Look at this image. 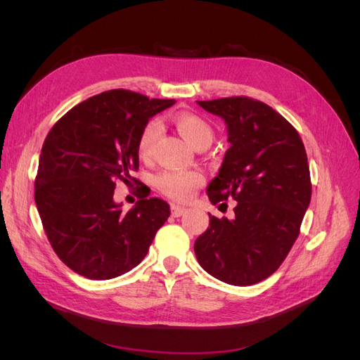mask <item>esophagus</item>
<instances>
[{
	"instance_id": "1",
	"label": "esophagus",
	"mask_w": 360,
	"mask_h": 360,
	"mask_svg": "<svg viewBox=\"0 0 360 360\" xmlns=\"http://www.w3.org/2000/svg\"><path fill=\"white\" fill-rule=\"evenodd\" d=\"M171 214L174 216V217H179V216H181L184 212H186V209H184V207H181V205H177V204H171Z\"/></svg>"
}]
</instances>
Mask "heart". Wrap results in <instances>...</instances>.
I'll list each match as a JSON object with an SVG mask.
<instances>
[{"label": "heart", "instance_id": "1", "mask_svg": "<svg viewBox=\"0 0 360 360\" xmlns=\"http://www.w3.org/2000/svg\"><path fill=\"white\" fill-rule=\"evenodd\" d=\"M174 123L179 132L188 139L193 147H209L214 136L212 124L201 115L192 112H180L174 117ZM162 126L158 120H150L143 127L136 141V151L141 159H150L155 153V147L160 135ZM158 189L165 197L176 201H186L202 186L204 177L197 169L163 171L155 180Z\"/></svg>", "mask_w": 360, "mask_h": 360}]
</instances>
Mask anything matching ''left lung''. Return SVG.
I'll return each mask as SVG.
<instances>
[{"label": "left lung", "mask_w": 360, "mask_h": 360, "mask_svg": "<svg viewBox=\"0 0 360 360\" xmlns=\"http://www.w3.org/2000/svg\"><path fill=\"white\" fill-rule=\"evenodd\" d=\"M225 120L231 147L207 188L212 204L237 201L236 217L212 216L195 240L200 266L231 285H252L284 263L311 201L307 151L292 124L246 96L198 101Z\"/></svg>", "instance_id": "1"}]
</instances>
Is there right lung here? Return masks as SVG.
Here are the masks:
<instances>
[{
	"label": "right lung",
	"instance_id": "right-lung-1",
	"mask_svg": "<svg viewBox=\"0 0 360 360\" xmlns=\"http://www.w3.org/2000/svg\"><path fill=\"white\" fill-rule=\"evenodd\" d=\"M130 90H110L73 106L43 143L34 200L58 258L89 279H112L148 252L169 205L141 183L129 212L114 202L115 181L139 183L136 141L148 120L174 105Z\"/></svg>",
	"mask_w": 360,
	"mask_h": 360
}]
</instances>
